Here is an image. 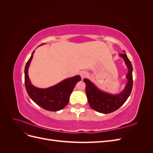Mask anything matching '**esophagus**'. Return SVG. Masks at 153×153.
<instances>
[{
  "mask_svg": "<svg viewBox=\"0 0 153 153\" xmlns=\"http://www.w3.org/2000/svg\"><path fill=\"white\" fill-rule=\"evenodd\" d=\"M80 75L82 78H84L86 77L88 75V73L87 71H82L80 73Z\"/></svg>",
  "mask_w": 153,
  "mask_h": 153,
  "instance_id": "1",
  "label": "esophagus"
}]
</instances>
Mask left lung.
Returning <instances> with one entry per match:
<instances>
[{
    "mask_svg": "<svg viewBox=\"0 0 153 153\" xmlns=\"http://www.w3.org/2000/svg\"><path fill=\"white\" fill-rule=\"evenodd\" d=\"M119 56L123 59L128 69L126 76L128 82L124 90L119 94H113L103 92L99 89L89 80L87 78L84 79V82L86 85L85 93L88 102L92 109L98 112L109 114L117 110L126 102L131 94L133 87V68L131 63L128 58L126 53L119 54Z\"/></svg>",
    "mask_w": 153,
    "mask_h": 153,
    "instance_id": "left-lung-1",
    "label": "left lung"
}]
</instances>
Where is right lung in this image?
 <instances>
[{"instance_id":"right-lung-1","label":"right lung","mask_w":153,"mask_h":153,"mask_svg":"<svg viewBox=\"0 0 153 153\" xmlns=\"http://www.w3.org/2000/svg\"><path fill=\"white\" fill-rule=\"evenodd\" d=\"M34 52L35 50L32 52L25 68V85L27 93L30 99L41 108L52 112L59 111L68 105L69 96L77 82L80 81L81 77L80 75H76L66 78L47 89H40L34 86L29 79L28 69Z\"/></svg>"}]
</instances>
